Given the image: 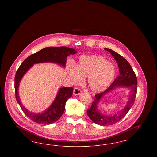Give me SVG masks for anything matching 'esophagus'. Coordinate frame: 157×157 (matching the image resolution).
<instances>
[{"label":"esophagus","instance_id":"obj_1","mask_svg":"<svg viewBox=\"0 0 157 157\" xmlns=\"http://www.w3.org/2000/svg\"><path fill=\"white\" fill-rule=\"evenodd\" d=\"M82 92V90H80L79 88H75L74 90V95H80Z\"/></svg>","mask_w":157,"mask_h":157}]
</instances>
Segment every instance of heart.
Segmentation results:
<instances>
[{"mask_svg":"<svg viewBox=\"0 0 157 157\" xmlns=\"http://www.w3.org/2000/svg\"><path fill=\"white\" fill-rule=\"evenodd\" d=\"M115 74L114 66L102 56H82L76 68L69 71V75L75 83L82 82L83 77L88 76L89 86L95 92L107 88Z\"/></svg>","mask_w":157,"mask_h":157,"instance_id":"heart-1","label":"heart"}]
</instances>
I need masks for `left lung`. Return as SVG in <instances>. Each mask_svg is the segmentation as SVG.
<instances>
[{
	"label": "left lung",
	"mask_w": 157,
	"mask_h": 157,
	"mask_svg": "<svg viewBox=\"0 0 157 157\" xmlns=\"http://www.w3.org/2000/svg\"><path fill=\"white\" fill-rule=\"evenodd\" d=\"M105 49L111 53L115 59L116 60L119 67L120 75L115 78L107 90L95 95V98L92 104L90 109L87 110V115L90 120L98 125L102 126L113 125L120 121L127 115V113L134 105L137 91L136 76L129 62L123 56L112 51V49L107 48H105ZM120 86L127 87L131 90L129 101L124 108L117 114L113 116H106L98 112L97 105L101 98L107 92Z\"/></svg>",
	"instance_id": "obj_1"
}]
</instances>
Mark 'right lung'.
Here are the masks:
<instances>
[{"label":"right lung","instance_id":"1","mask_svg":"<svg viewBox=\"0 0 157 157\" xmlns=\"http://www.w3.org/2000/svg\"><path fill=\"white\" fill-rule=\"evenodd\" d=\"M76 53L75 49L65 46L45 48L29 56L18 68L15 77V97L23 112L32 121L44 125L51 124L56 121L63 113L66 102L68 98L72 97L74 88L72 87L60 88L51 106L42 113H35L28 111L23 106L19 97L18 88L23 76L33 64L37 63L54 62L64 67L67 56Z\"/></svg>","mask_w":157,"mask_h":157}]
</instances>
